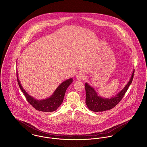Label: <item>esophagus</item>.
Segmentation results:
<instances>
[{
	"instance_id": "esophagus-1",
	"label": "esophagus",
	"mask_w": 147,
	"mask_h": 147,
	"mask_svg": "<svg viewBox=\"0 0 147 147\" xmlns=\"http://www.w3.org/2000/svg\"><path fill=\"white\" fill-rule=\"evenodd\" d=\"M76 78H77V79L78 80L82 81V80H83L85 79V75L82 73H78L77 74Z\"/></svg>"
}]
</instances>
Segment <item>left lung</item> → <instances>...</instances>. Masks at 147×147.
Masks as SVG:
<instances>
[{
    "label": "left lung",
    "instance_id": "1",
    "mask_svg": "<svg viewBox=\"0 0 147 147\" xmlns=\"http://www.w3.org/2000/svg\"><path fill=\"white\" fill-rule=\"evenodd\" d=\"M134 73V69L133 70L130 80L125 87L116 95L110 98H103L98 96V94L92 87L86 83H85L86 91L85 103L89 109L94 112H101L109 110L117 105L123 98L128 88L132 83Z\"/></svg>",
    "mask_w": 147,
    "mask_h": 147
}]
</instances>
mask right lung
Here are the masks:
<instances>
[{
  "instance_id": "1",
  "label": "right lung",
  "mask_w": 147,
  "mask_h": 147,
  "mask_svg": "<svg viewBox=\"0 0 147 147\" xmlns=\"http://www.w3.org/2000/svg\"><path fill=\"white\" fill-rule=\"evenodd\" d=\"M16 73L17 80L19 86L25 96L26 100L30 104L32 105V106L34 107L36 110L42 112H53L56 111L63 102V98L67 88L73 82L72 78L63 82L62 83L58 86L55 91L49 98L45 100H38L28 95L27 92L23 89L18 78V72Z\"/></svg>"
}]
</instances>
